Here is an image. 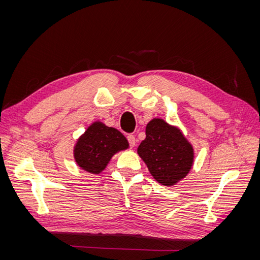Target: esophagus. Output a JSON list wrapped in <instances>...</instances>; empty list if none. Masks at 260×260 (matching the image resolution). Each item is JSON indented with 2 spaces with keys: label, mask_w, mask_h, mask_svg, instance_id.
<instances>
[{
  "label": "esophagus",
  "mask_w": 260,
  "mask_h": 260,
  "mask_svg": "<svg viewBox=\"0 0 260 260\" xmlns=\"http://www.w3.org/2000/svg\"><path fill=\"white\" fill-rule=\"evenodd\" d=\"M127 140H128V142H129L130 147H135V146H136L137 140H136V138H135V137H133V136H128V137H127Z\"/></svg>",
  "instance_id": "esophagus-1"
}]
</instances>
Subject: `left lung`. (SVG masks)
I'll return each mask as SVG.
<instances>
[{
    "label": "left lung",
    "mask_w": 260,
    "mask_h": 260,
    "mask_svg": "<svg viewBox=\"0 0 260 260\" xmlns=\"http://www.w3.org/2000/svg\"><path fill=\"white\" fill-rule=\"evenodd\" d=\"M146 138L138 147L151 175L162 185H172L184 178L193 164V148L179 129L161 119L146 127Z\"/></svg>",
    "instance_id": "1"
}]
</instances>
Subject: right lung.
<instances>
[{
	"label": "right lung",
	"mask_w": 260,
	"mask_h": 260,
	"mask_svg": "<svg viewBox=\"0 0 260 260\" xmlns=\"http://www.w3.org/2000/svg\"><path fill=\"white\" fill-rule=\"evenodd\" d=\"M128 146V141L121 132L95 122L78 141L75 158L82 169L91 174H100L115 153Z\"/></svg>",
	"instance_id": "add662e5"
}]
</instances>
